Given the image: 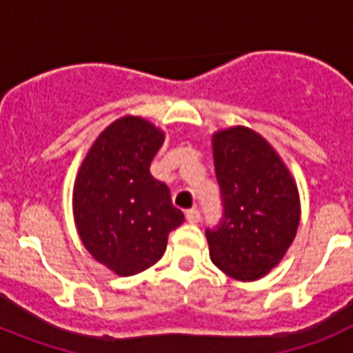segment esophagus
Returning a JSON list of instances; mask_svg holds the SVG:
<instances>
[{
	"instance_id": "esophagus-1",
	"label": "esophagus",
	"mask_w": 353,
	"mask_h": 353,
	"mask_svg": "<svg viewBox=\"0 0 353 353\" xmlns=\"http://www.w3.org/2000/svg\"><path fill=\"white\" fill-rule=\"evenodd\" d=\"M185 219L189 221V223H199V219H201V212L198 210V208H189V210L185 212Z\"/></svg>"
}]
</instances>
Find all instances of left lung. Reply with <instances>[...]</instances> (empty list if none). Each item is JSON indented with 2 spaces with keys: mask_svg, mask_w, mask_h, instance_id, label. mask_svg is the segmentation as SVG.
<instances>
[{
  "mask_svg": "<svg viewBox=\"0 0 353 353\" xmlns=\"http://www.w3.org/2000/svg\"><path fill=\"white\" fill-rule=\"evenodd\" d=\"M223 217L207 228L210 260L228 276L252 281L285 256L295 239L297 187L272 146L245 127L214 136Z\"/></svg>",
  "mask_w": 353,
  "mask_h": 353,
  "instance_id": "obj_1",
  "label": "left lung"
}]
</instances>
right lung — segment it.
Returning a JSON list of instances; mask_svg holds the SVG:
<instances>
[{
  "instance_id": "obj_1",
  "label": "right lung",
  "mask_w": 353,
  "mask_h": 353,
  "mask_svg": "<svg viewBox=\"0 0 353 353\" xmlns=\"http://www.w3.org/2000/svg\"><path fill=\"white\" fill-rule=\"evenodd\" d=\"M164 136L141 118L117 120L84 159L74 189V215L84 248L120 276L161 260L168 236L183 223L170 187L150 173Z\"/></svg>"
}]
</instances>
